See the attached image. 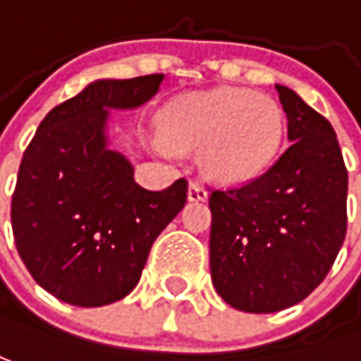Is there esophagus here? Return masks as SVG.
<instances>
[{"label": "esophagus", "mask_w": 361, "mask_h": 361, "mask_svg": "<svg viewBox=\"0 0 361 361\" xmlns=\"http://www.w3.org/2000/svg\"><path fill=\"white\" fill-rule=\"evenodd\" d=\"M205 199H207V191L199 183H191L189 185V201H205Z\"/></svg>", "instance_id": "esophagus-1"}]
</instances>
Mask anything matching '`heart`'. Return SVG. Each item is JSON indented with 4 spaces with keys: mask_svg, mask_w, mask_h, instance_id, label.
I'll return each mask as SVG.
<instances>
[{
    "mask_svg": "<svg viewBox=\"0 0 361 361\" xmlns=\"http://www.w3.org/2000/svg\"><path fill=\"white\" fill-rule=\"evenodd\" d=\"M158 131L172 149H199L207 178L238 187L275 162L283 142V111L269 96L221 86L172 98L158 115Z\"/></svg>",
    "mask_w": 361,
    "mask_h": 361,
    "instance_id": "obj_1",
    "label": "heart"
}]
</instances>
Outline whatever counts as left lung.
<instances>
[{
  "label": "left lung",
  "instance_id": "1",
  "mask_svg": "<svg viewBox=\"0 0 361 361\" xmlns=\"http://www.w3.org/2000/svg\"><path fill=\"white\" fill-rule=\"evenodd\" d=\"M290 147L240 189L209 197L212 281L232 308L269 314L310 296L348 230V170L331 123L275 84Z\"/></svg>",
  "mask_w": 361,
  "mask_h": 361
}]
</instances>
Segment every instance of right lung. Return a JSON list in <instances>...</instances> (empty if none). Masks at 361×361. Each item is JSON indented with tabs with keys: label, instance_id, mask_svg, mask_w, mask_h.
<instances>
[{
	"label": "right lung",
	"instance_id": "right-lung-1",
	"mask_svg": "<svg viewBox=\"0 0 361 361\" xmlns=\"http://www.w3.org/2000/svg\"><path fill=\"white\" fill-rule=\"evenodd\" d=\"M164 75L96 80L42 118L12 197L16 248L42 290L96 308L140 281L149 248L187 203V180L147 191L113 147V111L152 100Z\"/></svg>",
	"mask_w": 361,
	"mask_h": 361
}]
</instances>
